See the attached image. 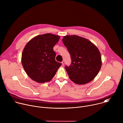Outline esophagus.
Listing matches in <instances>:
<instances>
[{"label": "esophagus", "mask_w": 123, "mask_h": 123, "mask_svg": "<svg viewBox=\"0 0 123 123\" xmlns=\"http://www.w3.org/2000/svg\"><path fill=\"white\" fill-rule=\"evenodd\" d=\"M62 65H64V64H65V62H64V61H62Z\"/></svg>", "instance_id": "esophagus-1"}]
</instances>
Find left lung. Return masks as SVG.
<instances>
[{
  "label": "left lung",
  "instance_id": "8db88e82",
  "mask_svg": "<svg viewBox=\"0 0 123 123\" xmlns=\"http://www.w3.org/2000/svg\"><path fill=\"white\" fill-rule=\"evenodd\" d=\"M62 42L71 56L72 63L65 68L71 81L84 85L91 81L102 64L100 52L90 41L76 35L63 37Z\"/></svg>",
  "mask_w": 123,
  "mask_h": 123
}]
</instances>
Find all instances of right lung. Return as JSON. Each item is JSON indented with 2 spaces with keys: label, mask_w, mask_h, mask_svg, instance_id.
Wrapping results in <instances>:
<instances>
[{
  "label": "right lung",
  "mask_w": 123,
  "mask_h": 123,
  "mask_svg": "<svg viewBox=\"0 0 123 123\" xmlns=\"http://www.w3.org/2000/svg\"><path fill=\"white\" fill-rule=\"evenodd\" d=\"M59 36L52 34L38 35L30 40L22 55V64L27 74L39 83L50 81L62 63L55 61L53 47Z\"/></svg>",
  "instance_id": "right-lung-1"
}]
</instances>
